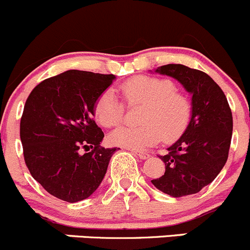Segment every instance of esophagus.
<instances>
[{
    "label": "esophagus",
    "instance_id": "obj_1",
    "mask_svg": "<svg viewBox=\"0 0 250 250\" xmlns=\"http://www.w3.org/2000/svg\"><path fill=\"white\" fill-rule=\"evenodd\" d=\"M133 153H134V155H137L138 157L141 158V160H146V158L150 157V155H148V153L143 152V151H133Z\"/></svg>",
    "mask_w": 250,
    "mask_h": 250
}]
</instances>
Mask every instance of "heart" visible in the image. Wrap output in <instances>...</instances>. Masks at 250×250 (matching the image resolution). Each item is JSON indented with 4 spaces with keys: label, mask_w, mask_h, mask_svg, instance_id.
Wrapping results in <instances>:
<instances>
[{
    "label": "heart",
    "mask_w": 250,
    "mask_h": 250,
    "mask_svg": "<svg viewBox=\"0 0 250 250\" xmlns=\"http://www.w3.org/2000/svg\"><path fill=\"white\" fill-rule=\"evenodd\" d=\"M128 104H143L140 125H122L110 133L112 145L139 150L158 143L161 138L173 140L180 137L191 120V103L178 92L172 80L153 76H137L120 87ZM125 106L113 90L107 89L98 98L94 116L106 128L120 125Z\"/></svg>",
    "instance_id": "b5f03b06"
}]
</instances>
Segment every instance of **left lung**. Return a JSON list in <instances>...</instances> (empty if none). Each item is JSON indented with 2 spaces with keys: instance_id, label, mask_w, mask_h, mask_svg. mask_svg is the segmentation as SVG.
I'll list each match as a JSON object with an SVG mask.
<instances>
[{
  "instance_id": "1",
  "label": "left lung",
  "mask_w": 250,
  "mask_h": 250,
  "mask_svg": "<svg viewBox=\"0 0 250 250\" xmlns=\"http://www.w3.org/2000/svg\"><path fill=\"white\" fill-rule=\"evenodd\" d=\"M155 72L175 78L191 98V120L180 138L160 156L166 172L151 183L172 197L200 192L218 176L229 157L232 113L221 88L206 72L168 64Z\"/></svg>"
}]
</instances>
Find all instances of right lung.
Masks as SVG:
<instances>
[{"mask_svg": "<svg viewBox=\"0 0 250 250\" xmlns=\"http://www.w3.org/2000/svg\"><path fill=\"white\" fill-rule=\"evenodd\" d=\"M115 78L69 70L42 81L26 99L20 121L25 163L59 200H85L106 174L116 147L100 146L104 133L93 116L98 98Z\"/></svg>", "mask_w": 250, "mask_h": 250, "instance_id": "obj_1", "label": "right lung"}]
</instances>
